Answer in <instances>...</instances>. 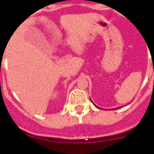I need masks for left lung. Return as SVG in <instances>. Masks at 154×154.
<instances>
[{"instance_id": "left-lung-1", "label": "left lung", "mask_w": 154, "mask_h": 154, "mask_svg": "<svg viewBox=\"0 0 154 154\" xmlns=\"http://www.w3.org/2000/svg\"><path fill=\"white\" fill-rule=\"evenodd\" d=\"M94 105H95V104H94ZM95 106H96V105H95ZM96 107H97V106H96Z\"/></svg>"}]
</instances>
